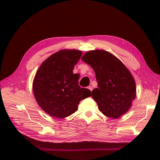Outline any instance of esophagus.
<instances>
[{
    "label": "esophagus",
    "instance_id": "obj_1",
    "mask_svg": "<svg viewBox=\"0 0 160 160\" xmlns=\"http://www.w3.org/2000/svg\"><path fill=\"white\" fill-rule=\"evenodd\" d=\"M88 88L90 91H92V90H93V87H92V86H88Z\"/></svg>",
    "mask_w": 160,
    "mask_h": 160
}]
</instances>
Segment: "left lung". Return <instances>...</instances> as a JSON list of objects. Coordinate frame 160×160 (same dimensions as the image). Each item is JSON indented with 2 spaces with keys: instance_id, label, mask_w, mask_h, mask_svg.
<instances>
[{
  "instance_id": "8db88e82",
  "label": "left lung",
  "mask_w": 160,
  "mask_h": 160,
  "mask_svg": "<svg viewBox=\"0 0 160 160\" xmlns=\"http://www.w3.org/2000/svg\"><path fill=\"white\" fill-rule=\"evenodd\" d=\"M82 60L94 70L98 88L92 97L106 117L118 118L130 109L136 97V85L130 72L116 56L104 50L87 52Z\"/></svg>"
}]
</instances>
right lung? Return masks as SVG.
<instances>
[{"label": "right lung", "mask_w": 160, "mask_h": 160, "mask_svg": "<svg viewBox=\"0 0 160 160\" xmlns=\"http://www.w3.org/2000/svg\"><path fill=\"white\" fill-rule=\"evenodd\" d=\"M82 52L75 49L59 51L45 59L33 82V92L38 106L58 118L69 117L78 109L81 100L91 96L90 90L78 85L73 74L75 65Z\"/></svg>", "instance_id": "obj_1"}]
</instances>
